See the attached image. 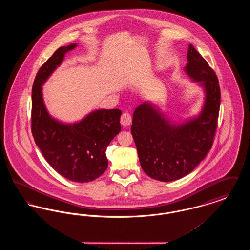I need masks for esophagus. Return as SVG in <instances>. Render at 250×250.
Here are the masks:
<instances>
[{
	"mask_svg": "<svg viewBox=\"0 0 250 250\" xmlns=\"http://www.w3.org/2000/svg\"><path fill=\"white\" fill-rule=\"evenodd\" d=\"M131 122H132V118H131V115L129 113H123L122 116H121V125L125 127L126 126H129L131 125Z\"/></svg>",
	"mask_w": 250,
	"mask_h": 250,
	"instance_id": "esophagus-1",
	"label": "esophagus"
}]
</instances>
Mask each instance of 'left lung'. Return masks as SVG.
Segmentation results:
<instances>
[{
  "mask_svg": "<svg viewBox=\"0 0 250 250\" xmlns=\"http://www.w3.org/2000/svg\"><path fill=\"white\" fill-rule=\"evenodd\" d=\"M185 73L203 91L201 111L175 122L157 104L145 101L133 112L131 133L143 171L171 182L189 174L212 148L220 107V89L214 70L189 44Z\"/></svg>",
  "mask_w": 250,
  "mask_h": 250,
  "instance_id": "left-lung-1",
  "label": "left lung"
}]
</instances>
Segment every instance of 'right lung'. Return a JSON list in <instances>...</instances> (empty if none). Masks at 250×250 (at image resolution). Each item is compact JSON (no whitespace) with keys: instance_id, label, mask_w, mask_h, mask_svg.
Masks as SVG:
<instances>
[{"instance_id":"add662e5","label":"right lung","mask_w":250,"mask_h":250,"mask_svg":"<svg viewBox=\"0 0 250 250\" xmlns=\"http://www.w3.org/2000/svg\"><path fill=\"white\" fill-rule=\"evenodd\" d=\"M77 46L71 44L58 48L37 72L32 90V133L52 168L67 180L87 183L107 169L106 149L121 131L122 111L117 108L95 109L73 123L50 115L42 86L62 63L64 55Z\"/></svg>"}]
</instances>
